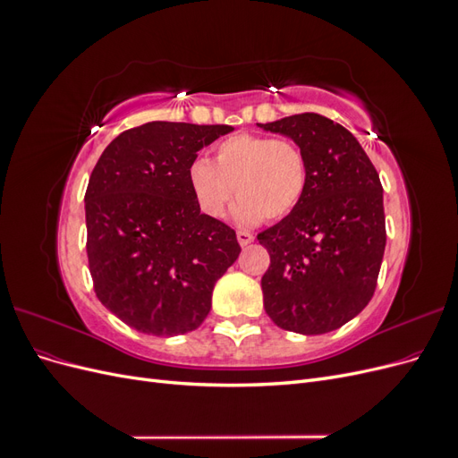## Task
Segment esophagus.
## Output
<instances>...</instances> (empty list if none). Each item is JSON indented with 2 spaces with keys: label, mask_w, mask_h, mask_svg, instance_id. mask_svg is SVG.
Masks as SVG:
<instances>
[{
  "label": "esophagus",
  "mask_w": 458,
  "mask_h": 458,
  "mask_svg": "<svg viewBox=\"0 0 458 458\" xmlns=\"http://www.w3.org/2000/svg\"><path fill=\"white\" fill-rule=\"evenodd\" d=\"M237 241L241 246H248L252 241H254V234L248 233V231H239L237 233Z\"/></svg>",
  "instance_id": "obj_1"
}]
</instances>
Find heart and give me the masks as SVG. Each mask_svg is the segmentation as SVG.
<instances>
[{
    "mask_svg": "<svg viewBox=\"0 0 458 458\" xmlns=\"http://www.w3.org/2000/svg\"><path fill=\"white\" fill-rule=\"evenodd\" d=\"M187 179L200 210L219 217L234 195L233 216L242 225L283 219L308 191L310 165L303 150L286 140L237 133L216 147L214 164L195 158Z\"/></svg>",
    "mask_w": 458,
    "mask_h": 458,
    "instance_id": "1",
    "label": "heart"
}]
</instances>
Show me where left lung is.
<instances>
[{
    "label": "left lung",
    "mask_w": 458,
    "mask_h": 458,
    "mask_svg": "<svg viewBox=\"0 0 458 458\" xmlns=\"http://www.w3.org/2000/svg\"><path fill=\"white\" fill-rule=\"evenodd\" d=\"M258 126L290 137L310 165L296 210L258 234L271 258L263 308L284 330L325 335L361 313L377 288L386 248L380 177L355 137L321 114Z\"/></svg>",
    "instance_id": "8db88e82"
}]
</instances>
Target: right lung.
<instances>
[{"mask_svg":"<svg viewBox=\"0 0 458 458\" xmlns=\"http://www.w3.org/2000/svg\"><path fill=\"white\" fill-rule=\"evenodd\" d=\"M231 126L148 122L122 131L86 191L88 261L97 298L152 336L202 325L214 284L241 254L237 234L200 212L187 172Z\"/></svg>","mask_w":458,"mask_h":458,"instance_id":"right-lung-1","label":"right lung"}]
</instances>
